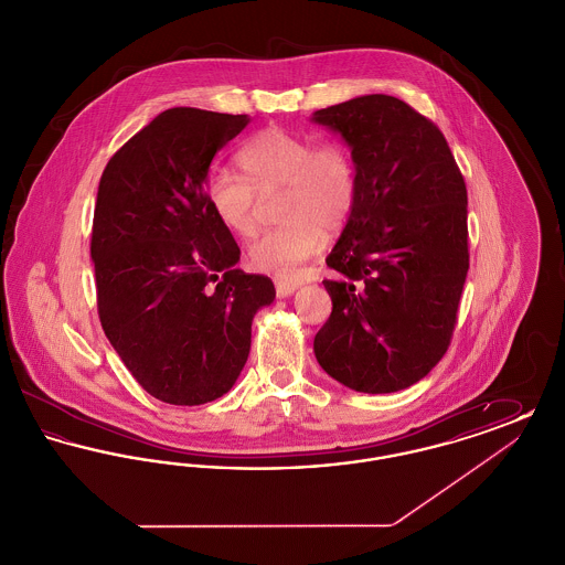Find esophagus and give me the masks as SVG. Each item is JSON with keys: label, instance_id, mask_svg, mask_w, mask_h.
<instances>
[{"label": "esophagus", "instance_id": "esophagus-1", "mask_svg": "<svg viewBox=\"0 0 565 565\" xmlns=\"http://www.w3.org/2000/svg\"><path fill=\"white\" fill-rule=\"evenodd\" d=\"M298 281L295 279H275V292L279 298H286V296L295 295V290H298Z\"/></svg>", "mask_w": 565, "mask_h": 565}]
</instances>
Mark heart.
Returning <instances> with one entry per match:
<instances>
[{
  "label": "heart",
  "instance_id": "obj_1",
  "mask_svg": "<svg viewBox=\"0 0 565 565\" xmlns=\"http://www.w3.org/2000/svg\"><path fill=\"white\" fill-rule=\"evenodd\" d=\"M237 161L245 178L212 169L205 194L215 217L235 235L252 237L258 228L263 199L277 201L281 226L249 243L252 267L290 275L311 258L326 239L348 226L358 203V169L350 148L326 139L265 129L243 143Z\"/></svg>",
  "mask_w": 565,
  "mask_h": 565
}]
</instances>
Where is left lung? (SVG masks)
Here are the masks:
<instances>
[{
    "label": "left lung",
    "mask_w": 565,
    "mask_h": 565,
    "mask_svg": "<svg viewBox=\"0 0 565 565\" xmlns=\"http://www.w3.org/2000/svg\"><path fill=\"white\" fill-rule=\"evenodd\" d=\"M313 120L348 141L358 203L326 265L332 313L316 334L323 371L364 394L398 392L449 350L470 267L468 192L430 118L364 95Z\"/></svg>",
    "instance_id": "8db88e82"
}]
</instances>
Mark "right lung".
I'll use <instances>...</instances> for the list:
<instances>
[{"label":"right lung","instance_id":"add662e5","mask_svg":"<svg viewBox=\"0 0 565 565\" xmlns=\"http://www.w3.org/2000/svg\"><path fill=\"white\" fill-rule=\"evenodd\" d=\"M245 114L164 109L109 159L93 215L97 311L111 348L162 403H212L237 381L252 320L275 298L265 275L235 269L239 245L205 182Z\"/></svg>","mask_w":565,"mask_h":565}]
</instances>
